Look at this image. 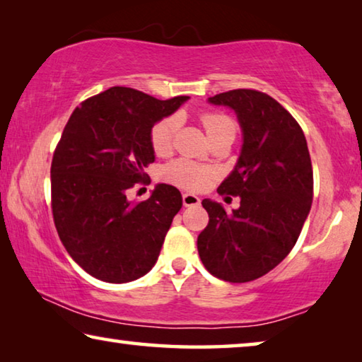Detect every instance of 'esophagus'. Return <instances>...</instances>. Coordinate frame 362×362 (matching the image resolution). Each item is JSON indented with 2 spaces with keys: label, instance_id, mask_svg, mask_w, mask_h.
<instances>
[{
  "label": "esophagus",
  "instance_id": "1",
  "mask_svg": "<svg viewBox=\"0 0 362 362\" xmlns=\"http://www.w3.org/2000/svg\"><path fill=\"white\" fill-rule=\"evenodd\" d=\"M182 201H183V206H185V207L198 206L201 203V199L196 194H193V193H183L182 194Z\"/></svg>",
  "mask_w": 362,
  "mask_h": 362
}]
</instances>
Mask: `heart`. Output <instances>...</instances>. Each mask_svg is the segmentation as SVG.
<instances>
[{
    "instance_id": "1",
    "label": "heart",
    "mask_w": 362,
    "mask_h": 362,
    "mask_svg": "<svg viewBox=\"0 0 362 362\" xmlns=\"http://www.w3.org/2000/svg\"><path fill=\"white\" fill-rule=\"evenodd\" d=\"M199 121L211 142L223 136H235L236 134L235 121L222 112H201ZM179 122V116L169 115L151 126L150 145L158 156H168L173 151ZM163 179L180 188L201 189L211 182L212 170L203 164L188 161V159H175L163 169Z\"/></svg>"
}]
</instances>
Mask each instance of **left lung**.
<instances>
[{
  "mask_svg": "<svg viewBox=\"0 0 362 362\" xmlns=\"http://www.w3.org/2000/svg\"><path fill=\"white\" fill-rule=\"evenodd\" d=\"M233 108L244 144L218 194L240 196V209L226 212L203 199L209 223L198 236L201 262L212 276L249 283L279 265L303 228L313 201V168L305 134L273 97L233 89L209 99Z\"/></svg>",
  "mask_w": 362,
  "mask_h": 362,
  "instance_id": "1",
  "label": "left lung"
}]
</instances>
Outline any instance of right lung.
I'll return each mask as SVG.
<instances>
[{
    "instance_id": "1",
    "label": "right lung",
    "mask_w": 362,
    "mask_h": 362,
    "mask_svg": "<svg viewBox=\"0 0 362 362\" xmlns=\"http://www.w3.org/2000/svg\"><path fill=\"white\" fill-rule=\"evenodd\" d=\"M187 99L115 86L73 110L52 156L51 209L66 252L90 276L129 283L156 263L182 194L166 183L145 201L126 194L150 180L151 126Z\"/></svg>"
}]
</instances>
